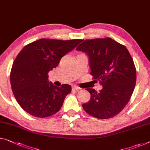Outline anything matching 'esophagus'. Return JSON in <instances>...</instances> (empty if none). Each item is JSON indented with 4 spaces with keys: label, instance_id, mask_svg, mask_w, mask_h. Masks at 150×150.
Segmentation results:
<instances>
[{
    "label": "esophagus",
    "instance_id": "esophagus-1",
    "mask_svg": "<svg viewBox=\"0 0 150 150\" xmlns=\"http://www.w3.org/2000/svg\"><path fill=\"white\" fill-rule=\"evenodd\" d=\"M72 89H74V90H76V91H79L80 89H81V88H79V86H73L72 87Z\"/></svg>",
    "mask_w": 150,
    "mask_h": 150
}]
</instances>
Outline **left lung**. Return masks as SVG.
Here are the masks:
<instances>
[{
  "instance_id": "8db88e82",
  "label": "left lung",
  "mask_w": 150,
  "mask_h": 150,
  "mask_svg": "<svg viewBox=\"0 0 150 150\" xmlns=\"http://www.w3.org/2000/svg\"><path fill=\"white\" fill-rule=\"evenodd\" d=\"M76 49L88 55L90 74L103 86L100 92L86 89L91 98L83 108L99 119L115 117L128 103L135 88L136 69L130 53L110 38L86 40Z\"/></svg>"
}]
</instances>
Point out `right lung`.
Listing matches in <instances>:
<instances>
[{"label": "right lung", "mask_w": 150, "mask_h": 150, "mask_svg": "<svg viewBox=\"0 0 150 150\" xmlns=\"http://www.w3.org/2000/svg\"><path fill=\"white\" fill-rule=\"evenodd\" d=\"M82 42L42 38L23 47L11 68L10 80L18 104L35 117H48L57 113L71 86L61 88L48 81V72L56 68L61 58Z\"/></svg>", "instance_id": "add662e5"}]
</instances>
